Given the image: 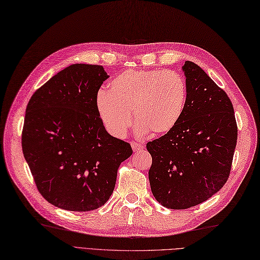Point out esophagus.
<instances>
[{"label":"esophagus","mask_w":260,"mask_h":260,"mask_svg":"<svg viewBox=\"0 0 260 260\" xmlns=\"http://www.w3.org/2000/svg\"><path fill=\"white\" fill-rule=\"evenodd\" d=\"M131 146H132V149L134 151H138V150H142L143 148H144V144L143 143H137V142H133L131 143Z\"/></svg>","instance_id":"34e87169"}]
</instances>
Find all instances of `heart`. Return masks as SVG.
<instances>
[{
  "mask_svg": "<svg viewBox=\"0 0 260 260\" xmlns=\"http://www.w3.org/2000/svg\"><path fill=\"white\" fill-rule=\"evenodd\" d=\"M187 101L184 77L174 71L127 70L115 76L96 98V110L106 130L126 136L131 112L138 134L165 136L181 120Z\"/></svg>",
  "mask_w": 260,
  "mask_h": 260,
  "instance_id": "1",
  "label": "heart"
}]
</instances>
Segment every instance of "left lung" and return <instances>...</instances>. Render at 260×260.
<instances>
[{
	"label": "left lung",
	"instance_id": "1",
	"mask_svg": "<svg viewBox=\"0 0 260 260\" xmlns=\"http://www.w3.org/2000/svg\"><path fill=\"white\" fill-rule=\"evenodd\" d=\"M187 101L172 131L147 143L150 189L165 208L184 210L210 199L227 182L237 145L227 93L191 61L182 67Z\"/></svg>",
	"mask_w": 260,
	"mask_h": 260
}]
</instances>
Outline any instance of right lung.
I'll list each match as a JSON object with an SVG mask.
<instances>
[{"label": "right lung", "instance_id": "right-lung-1", "mask_svg": "<svg viewBox=\"0 0 260 260\" xmlns=\"http://www.w3.org/2000/svg\"><path fill=\"white\" fill-rule=\"evenodd\" d=\"M102 66L76 63L33 93L25 110L22 151L41 194L60 209L92 211L110 199L129 143L106 131L98 91Z\"/></svg>", "mask_w": 260, "mask_h": 260}]
</instances>
